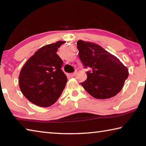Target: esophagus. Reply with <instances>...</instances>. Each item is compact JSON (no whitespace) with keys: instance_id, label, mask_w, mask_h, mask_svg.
<instances>
[{"instance_id":"obj_1","label":"esophagus","mask_w":146,"mask_h":146,"mask_svg":"<svg viewBox=\"0 0 146 146\" xmlns=\"http://www.w3.org/2000/svg\"><path fill=\"white\" fill-rule=\"evenodd\" d=\"M76 73H77V71H75V72H73V73H70V76H75V75L76 74Z\"/></svg>"}]
</instances>
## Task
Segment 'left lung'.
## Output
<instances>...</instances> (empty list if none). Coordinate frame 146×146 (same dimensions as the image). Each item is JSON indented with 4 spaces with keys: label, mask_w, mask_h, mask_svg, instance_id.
<instances>
[{
    "label": "left lung",
    "mask_w": 146,
    "mask_h": 146,
    "mask_svg": "<svg viewBox=\"0 0 146 146\" xmlns=\"http://www.w3.org/2000/svg\"><path fill=\"white\" fill-rule=\"evenodd\" d=\"M78 56L84 66L90 68L87 79L81 83L97 99L110 98L120 92L129 75L127 68L117 56L97 44L79 40Z\"/></svg>",
    "instance_id": "8db88e82"
}]
</instances>
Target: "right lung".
I'll return each instance as SVG.
<instances>
[{
  "label": "right lung",
  "instance_id": "1",
  "mask_svg": "<svg viewBox=\"0 0 146 146\" xmlns=\"http://www.w3.org/2000/svg\"><path fill=\"white\" fill-rule=\"evenodd\" d=\"M64 41L38 49L20 72L19 87L27 99L40 107L55 104L65 88L68 78L61 70L63 62L56 54Z\"/></svg>",
  "mask_w": 146,
  "mask_h": 146
}]
</instances>
